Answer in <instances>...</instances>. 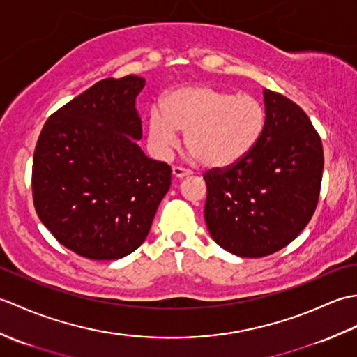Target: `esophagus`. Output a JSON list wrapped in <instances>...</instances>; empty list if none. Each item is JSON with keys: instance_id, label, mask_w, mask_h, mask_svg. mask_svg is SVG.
Here are the masks:
<instances>
[{"instance_id": "esophagus-1", "label": "esophagus", "mask_w": 357, "mask_h": 357, "mask_svg": "<svg viewBox=\"0 0 357 357\" xmlns=\"http://www.w3.org/2000/svg\"><path fill=\"white\" fill-rule=\"evenodd\" d=\"M172 174H173L174 179H184V178H187L190 173H188V172L184 170V169H181V167H173V169H172Z\"/></svg>"}]
</instances>
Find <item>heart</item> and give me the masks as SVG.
Returning a JSON list of instances; mask_svg holds the SVG:
<instances>
[{
	"instance_id": "obj_1",
	"label": "heart",
	"mask_w": 357,
	"mask_h": 357,
	"mask_svg": "<svg viewBox=\"0 0 357 357\" xmlns=\"http://www.w3.org/2000/svg\"><path fill=\"white\" fill-rule=\"evenodd\" d=\"M267 112L255 96L236 95L211 86L174 89L164 109L149 115V142L158 158L179 144V130L195 159L211 170H224L245 159L261 141Z\"/></svg>"
}]
</instances>
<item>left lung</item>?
Listing matches in <instances>:
<instances>
[{
    "mask_svg": "<svg viewBox=\"0 0 357 357\" xmlns=\"http://www.w3.org/2000/svg\"><path fill=\"white\" fill-rule=\"evenodd\" d=\"M267 126L245 159L206 173L204 218L219 247L239 257H262L305 229L319 199L324 151L298 104L264 90Z\"/></svg>",
    "mask_w": 357,
    "mask_h": 357,
    "instance_id": "8db88e82",
    "label": "left lung"
}]
</instances>
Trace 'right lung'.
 <instances>
[{"label":"right lung","instance_id":"add662e5","mask_svg":"<svg viewBox=\"0 0 357 357\" xmlns=\"http://www.w3.org/2000/svg\"><path fill=\"white\" fill-rule=\"evenodd\" d=\"M146 79L107 78L45 121L33 155V204L64 247L93 261L135 252L172 184V169L147 158L136 96Z\"/></svg>","mask_w":357,"mask_h":357}]
</instances>
